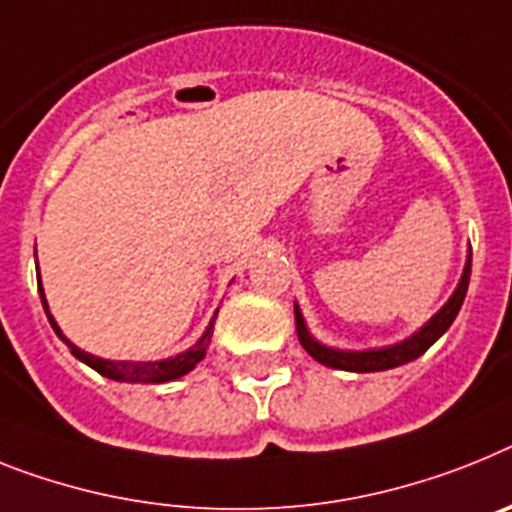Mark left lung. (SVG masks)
I'll list each match as a JSON object with an SVG mask.
<instances>
[{"label":"left lung","instance_id":"8db88e82","mask_svg":"<svg viewBox=\"0 0 512 512\" xmlns=\"http://www.w3.org/2000/svg\"><path fill=\"white\" fill-rule=\"evenodd\" d=\"M468 278H471V252L466 255V265H463L461 281L455 286V291L450 294V299L437 309L435 315L424 322L422 328L411 333L409 338H403L398 343H390V346H377V349H362V351H346V349H333V346H325V343L317 341L312 333H309L307 322H304L302 309L299 304H294V317H296V336L299 343L304 346L312 359H317L325 367L343 369V372H382V369L401 367V364H409L414 359L424 354V351L437 341V338L445 333V330L453 325L455 315L461 312V304L466 299L468 291Z\"/></svg>","mask_w":512,"mask_h":512}]
</instances>
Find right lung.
Returning a JSON list of instances; mask_svg holds the SVG:
<instances>
[{
  "mask_svg": "<svg viewBox=\"0 0 512 512\" xmlns=\"http://www.w3.org/2000/svg\"><path fill=\"white\" fill-rule=\"evenodd\" d=\"M38 281H41V276H38ZM38 294H41V302H44L46 317H49L51 328H54V333H57V336L62 338L67 346H70L72 354H75L83 364H88L90 369H96L98 375L109 377V380H117V382H171V380H176V377H182V375H187V372H192L197 364L203 362L205 354H208L210 338H213V322H216V317H218V309H216V315H213V320L208 322V328H205L203 336L197 338L190 349L182 351V354L169 356V359H161V362H111V359H101V356L77 349L75 343L64 336L62 328H59L57 320H54V315L49 312V302H46L44 286H38Z\"/></svg>",
  "mask_w": 512,
  "mask_h": 512,
  "instance_id": "add662e5",
  "label": "right lung"
}]
</instances>
